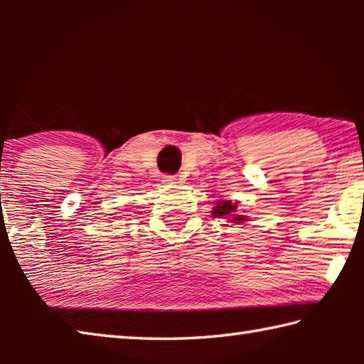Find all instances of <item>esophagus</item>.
<instances>
[{"label": "esophagus", "mask_w": 364, "mask_h": 364, "mask_svg": "<svg viewBox=\"0 0 364 364\" xmlns=\"http://www.w3.org/2000/svg\"><path fill=\"white\" fill-rule=\"evenodd\" d=\"M162 181L165 184H175L176 183V176H173V175H164L162 176Z\"/></svg>", "instance_id": "esophagus-1"}]
</instances>
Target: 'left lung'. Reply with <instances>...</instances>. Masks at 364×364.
Here are the masks:
<instances>
[{
  "mask_svg": "<svg viewBox=\"0 0 364 364\" xmlns=\"http://www.w3.org/2000/svg\"><path fill=\"white\" fill-rule=\"evenodd\" d=\"M237 210V205L232 204L231 200H221L220 204L213 208L212 213L213 217H231L234 223H239V221H242V215H236Z\"/></svg>",
  "mask_w": 364,
  "mask_h": 364,
  "instance_id": "left-lung-1",
  "label": "left lung"
}]
</instances>
